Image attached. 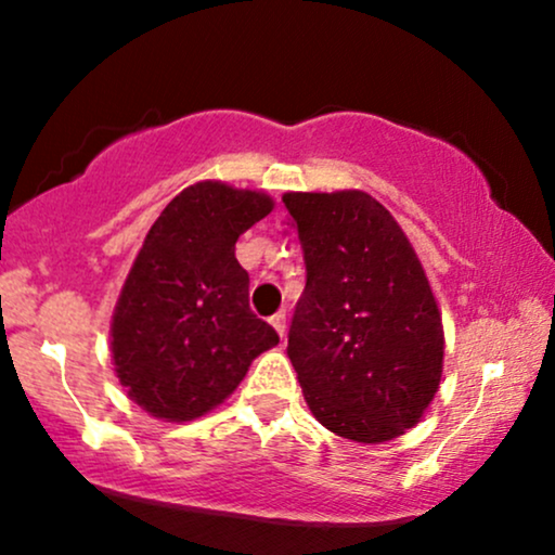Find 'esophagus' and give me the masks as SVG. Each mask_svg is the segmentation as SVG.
Listing matches in <instances>:
<instances>
[{"label":"esophagus","instance_id":"esophagus-1","mask_svg":"<svg viewBox=\"0 0 555 555\" xmlns=\"http://www.w3.org/2000/svg\"><path fill=\"white\" fill-rule=\"evenodd\" d=\"M271 326L276 328V334L284 339V336H286V313H284V310H279L276 315H271Z\"/></svg>","mask_w":555,"mask_h":555}]
</instances>
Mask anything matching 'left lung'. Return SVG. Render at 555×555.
I'll return each instance as SVG.
<instances>
[{
	"mask_svg": "<svg viewBox=\"0 0 555 555\" xmlns=\"http://www.w3.org/2000/svg\"><path fill=\"white\" fill-rule=\"evenodd\" d=\"M308 282L289 354L321 425L358 443L423 420L443 371L441 310L415 247L362 190L286 193Z\"/></svg>",
	"mask_w": 555,
	"mask_h": 555,
	"instance_id": "left-lung-1",
	"label": "left lung"
}]
</instances>
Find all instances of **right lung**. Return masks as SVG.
I'll use <instances>...</instances> for the list:
<instances>
[{
    "instance_id": "1",
    "label": "right lung",
    "mask_w": 555,
    "mask_h": 555,
    "mask_svg": "<svg viewBox=\"0 0 555 555\" xmlns=\"http://www.w3.org/2000/svg\"><path fill=\"white\" fill-rule=\"evenodd\" d=\"M271 211L266 193L206 180L149 229L112 315L114 373L149 415H206L279 344L250 310V276L234 258L240 234Z\"/></svg>"
}]
</instances>
